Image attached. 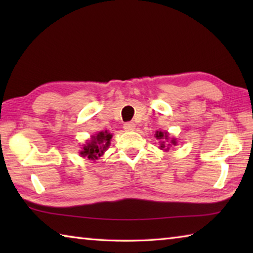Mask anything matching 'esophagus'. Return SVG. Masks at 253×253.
<instances>
[{
    "mask_svg": "<svg viewBox=\"0 0 253 253\" xmlns=\"http://www.w3.org/2000/svg\"><path fill=\"white\" fill-rule=\"evenodd\" d=\"M135 127H136L135 123H130V122H129V123H125V124H124V128H125V129L128 130V131L134 130Z\"/></svg>",
    "mask_w": 253,
    "mask_h": 253,
    "instance_id": "1",
    "label": "esophagus"
}]
</instances>
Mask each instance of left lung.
<instances>
[{
  "label": "left lung",
  "instance_id": "obj_1",
  "mask_svg": "<svg viewBox=\"0 0 253 253\" xmlns=\"http://www.w3.org/2000/svg\"><path fill=\"white\" fill-rule=\"evenodd\" d=\"M156 138H158V139H162V138H164L165 137V139H168L169 138V135H168V132H162V131H157L156 132ZM172 143L173 145H176V142H175V139H172ZM165 147V145L164 144H161V148H164Z\"/></svg>",
  "mask_w": 253,
  "mask_h": 253
}]
</instances>
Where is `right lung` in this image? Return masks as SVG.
I'll use <instances>...</instances> for the list:
<instances>
[{
    "instance_id": "obj_1",
    "label": "right lung",
    "mask_w": 253,
    "mask_h": 253,
    "mask_svg": "<svg viewBox=\"0 0 253 253\" xmlns=\"http://www.w3.org/2000/svg\"><path fill=\"white\" fill-rule=\"evenodd\" d=\"M110 139L111 135L108 134L107 130L98 132L97 136L92 137V140L84 146L80 154L83 156H88V158H91V160H97V157L102 155L105 149L109 146Z\"/></svg>"
}]
</instances>
